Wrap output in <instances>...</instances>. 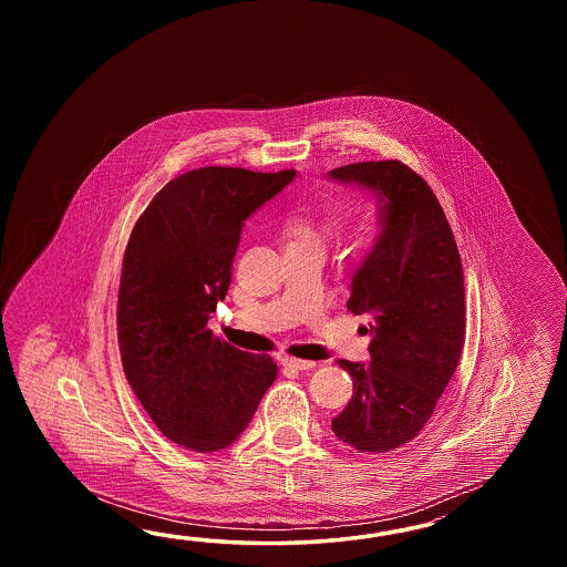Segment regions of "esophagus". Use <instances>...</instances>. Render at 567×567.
Wrapping results in <instances>:
<instances>
[{
	"label": "esophagus",
	"mask_w": 567,
	"mask_h": 567,
	"mask_svg": "<svg viewBox=\"0 0 567 567\" xmlns=\"http://www.w3.org/2000/svg\"><path fill=\"white\" fill-rule=\"evenodd\" d=\"M281 364H284L286 369H291V371H310V369L316 367V362L313 361H301V359H293V357H284Z\"/></svg>",
	"instance_id": "obj_1"
}]
</instances>
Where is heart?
Here are the masks:
<instances>
[{
	"instance_id": "obj_1",
	"label": "heart",
	"mask_w": 567,
	"mask_h": 567,
	"mask_svg": "<svg viewBox=\"0 0 567 567\" xmlns=\"http://www.w3.org/2000/svg\"><path fill=\"white\" fill-rule=\"evenodd\" d=\"M342 229L338 218H326V220H312V218H293L286 225V249H301V251H313L324 257L328 245L334 241L338 233ZM373 237V230L362 223L357 225L350 233V249L354 254H362Z\"/></svg>"
}]
</instances>
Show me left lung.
Here are the masks:
<instances>
[{
    "mask_svg": "<svg viewBox=\"0 0 567 567\" xmlns=\"http://www.w3.org/2000/svg\"><path fill=\"white\" fill-rule=\"evenodd\" d=\"M379 200V235L352 276L347 308L369 320L371 361H338L352 377L332 432L359 452H389L420 434L458 367L466 334L464 274L432 188L399 159L328 172Z\"/></svg>",
    "mask_w": 567,
    "mask_h": 567,
    "instance_id": "obj_1",
    "label": "left lung"
}]
</instances>
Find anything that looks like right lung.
I'll return each instance as SVG.
<instances>
[{
  "label": "right lung",
  "mask_w": 567,
  "mask_h": 567,
  "mask_svg": "<svg viewBox=\"0 0 567 567\" xmlns=\"http://www.w3.org/2000/svg\"><path fill=\"white\" fill-rule=\"evenodd\" d=\"M293 176L190 169L133 227L117 298L121 362L157 430L186 450L229 447L278 377L271 357L230 347L206 322L227 296L243 220Z\"/></svg>",
  "instance_id": "right-lung-1"
}]
</instances>
